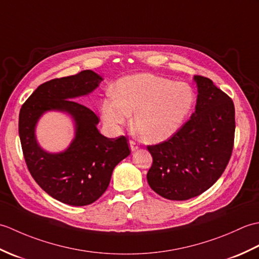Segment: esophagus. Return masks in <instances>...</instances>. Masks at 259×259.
I'll use <instances>...</instances> for the list:
<instances>
[{"label":"esophagus","mask_w":259,"mask_h":259,"mask_svg":"<svg viewBox=\"0 0 259 259\" xmlns=\"http://www.w3.org/2000/svg\"><path fill=\"white\" fill-rule=\"evenodd\" d=\"M129 145H130V149L133 150V151H135V150H137L139 148V145L137 144L136 141H134V140H130L129 141Z\"/></svg>","instance_id":"obj_1"}]
</instances>
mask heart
Segmentation results:
<instances>
[{
  "label": "heart",
  "mask_w": 259,
  "mask_h": 259,
  "mask_svg": "<svg viewBox=\"0 0 259 259\" xmlns=\"http://www.w3.org/2000/svg\"><path fill=\"white\" fill-rule=\"evenodd\" d=\"M113 95L101 103V117L111 128L125 125L134 114V128L150 144L170 138L184 123L194 106L195 95L183 82L141 73L121 78Z\"/></svg>",
  "instance_id": "1"
}]
</instances>
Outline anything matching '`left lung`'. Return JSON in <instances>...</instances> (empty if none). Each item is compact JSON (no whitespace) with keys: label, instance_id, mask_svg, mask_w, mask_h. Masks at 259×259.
<instances>
[{"label":"left lung","instance_id":"8db88e82","mask_svg":"<svg viewBox=\"0 0 259 259\" xmlns=\"http://www.w3.org/2000/svg\"><path fill=\"white\" fill-rule=\"evenodd\" d=\"M196 111L169 139L148 146L151 189L169 200H187L216 183L232 157L235 107L232 98L206 76L195 75Z\"/></svg>","mask_w":259,"mask_h":259}]
</instances>
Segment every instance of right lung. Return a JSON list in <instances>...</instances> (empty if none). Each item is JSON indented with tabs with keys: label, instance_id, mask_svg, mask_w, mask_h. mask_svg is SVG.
I'll use <instances>...</instances> for the list:
<instances>
[{
	"label": "right lung",
	"instance_id": "1",
	"mask_svg": "<svg viewBox=\"0 0 259 259\" xmlns=\"http://www.w3.org/2000/svg\"><path fill=\"white\" fill-rule=\"evenodd\" d=\"M101 81L91 70L50 80L38 85L20 110L19 135L27 169L47 194L67 205L87 206L99 199L114 167L130 155L124 136L117 139L102 136L97 128L100 120L97 114L75 101ZM49 109L68 112L76 122V138L63 153L49 154L36 142L35 124Z\"/></svg>",
	"mask_w": 259,
	"mask_h": 259
}]
</instances>
